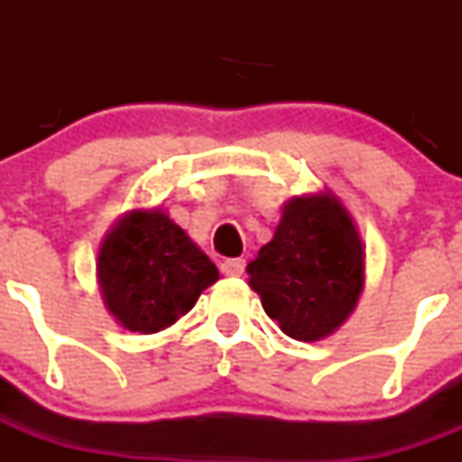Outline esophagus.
<instances>
[{"mask_svg":"<svg viewBox=\"0 0 462 462\" xmlns=\"http://www.w3.org/2000/svg\"><path fill=\"white\" fill-rule=\"evenodd\" d=\"M222 275L226 277H240L245 271V259H226L222 261Z\"/></svg>","mask_w":462,"mask_h":462,"instance_id":"obj_1","label":"esophagus"}]
</instances>
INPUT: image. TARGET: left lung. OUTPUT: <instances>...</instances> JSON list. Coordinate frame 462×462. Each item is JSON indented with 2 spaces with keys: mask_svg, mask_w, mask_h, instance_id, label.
I'll return each mask as SVG.
<instances>
[{
  "mask_svg": "<svg viewBox=\"0 0 462 462\" xmlns=\"http://www.w3.org/2000/svg\"><path fill=\"white\" fill-rule=\"evenodd\" d=\"M247 275L282 333L300 342L328 337L365 287V247L352 212L330 189L289 199Z\"/></svg>",
  "mask_w": 462,
  "mask_h": 462,
  "instance_id": "8db88e82",
  "label": "left lung"
}]
</instances>
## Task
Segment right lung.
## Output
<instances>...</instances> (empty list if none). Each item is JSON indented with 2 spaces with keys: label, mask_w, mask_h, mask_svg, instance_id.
Segmentation results:
<instances>
[{
  "label": "right lung",
  "mask_w": 462,
  "mask_h": 462,
  "mask_svg": "<svg viewBox=\"0 0 462 462\" xmlns=\"http://www.w3.org/2000/svg\"><path fill=\"white\" fill-rule=\"evenodd\" d=\"M217 280V266L162 206L126 210L97 254L106 310L141 336L175 324Z\"/></svg>",
  "instance_id": "right-lung-1"
}]
</instances>
